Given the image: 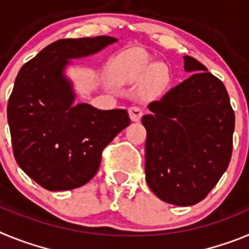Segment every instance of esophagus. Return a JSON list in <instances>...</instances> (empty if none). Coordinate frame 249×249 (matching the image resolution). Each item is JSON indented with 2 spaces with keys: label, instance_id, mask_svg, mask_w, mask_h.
I'll return each mask as SVG.
<instances>
[{
  "label": "esophagus",
  "instance_id": "esophagus-1",
  "mask_svg": "<svg viewBox=\"0 0 249 249\" xmlns=\"http://www.w3.org/2000/svg\"><path fill=\"white\" fill-rule=\"evenodd\" d=\"M129 112V117H131V120L133 121V122H138V121L141 120V117H142V109L138 108V107H129L128 109Z\"/></svg>",
  "mask_w": 249,
  "mask_h": 249
}]
</instances>
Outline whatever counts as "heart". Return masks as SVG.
Masks as SVG:
<instances>
[{
    "mask_svg": "<svg viewBox=\"0 0 249 249\" xmlns=\"http://www.w3.org/2000/svg\"><path fill=\"white\" fill-rule=\"evenodd\" d=\"M113 77L118 82L140 83L147 81L151 91H160L168 80V70L162 63H155L141 50L124 51L112 65Z\"/></svg>",
    "mask_w": 249,
    "mask_h": 249,
    "instance_id": "heart-1",
    "label": "heart"
}]
</instances>
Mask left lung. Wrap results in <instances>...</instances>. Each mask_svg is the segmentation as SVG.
Returning a JSON list of instances; mask_svg holds the SVG:
<instances>
[{
  "instance_id": "1",
  "label": "left lung",
  "mask_w": 249,
  "mask_h": 249,
  "mask_svg": "<svg viewBox=\"0 0 249 249\" xmlns=\"http://www.w3.org/2000/svg\"><path fill=\"white\" fill-rule=\"evenodd\" d=\"M191 74L142 117L147 131L146 179L158 198L193 206L211 192L231 160L234 112L223 83L193 57Z\"/></svg>"
}]
</instances>
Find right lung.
Segmentation results:
<instances>
[{
	"label": "right lung",
	"mask_w": 249,
	"mask_h": 249,
	"mask_svg": "<svg viewBox=\"0 0 249 249\" xmlns=\"http://www.w3.org/2000/svg\"><path fill=\"white\" fill-rule=\"evenodd\" d=\"M118 39H59L22 66L7 106L13 155L48 191L74 190L93 177L103 148L131 123L126 109L76 103L67 76L72 59L96 54Z\"/></svg>",
	"instance_id": "right-lung-1"
}]
</instances>
